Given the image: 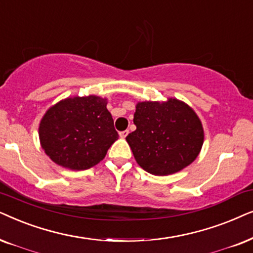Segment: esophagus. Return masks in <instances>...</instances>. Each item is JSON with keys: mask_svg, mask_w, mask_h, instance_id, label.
<instances>
[{"mask_svg": "<svg viewBox=\"0 0 253 253\" xmlns=\"http://www.w3.org/2000/svg\"><path fill=\"white\" fill-rule=\"evenodd\" d=\"M128 133H129L128 130L126 129V130H123V132H120V133H119V135H120L121 139H125V137H126L127 135H128Z\"/></svg>", "mask_w": 253, "mask_h": 253, "instance_id": "1", "label": "esophagus"}]
</instances>
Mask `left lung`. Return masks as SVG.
<instances>
[{
  "label": "left lung",
  "instance_id": "obj_1",
  "mask_svg": "<svg viewBox=\"0 0 253 253\" xmlns=\"http://www.w3.org/2000/svg\"><path fill=\"white\" fill-rule=\"evenodd\" d=\"M136 129L126 140L137 164L155 176L183 170L199 155L204 128L197 113L176 98L140 102L134 113Z\"/></svg>",
  "mask_w": 253,
  "mask_h": 253
}]
</instances>
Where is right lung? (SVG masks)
<instances>
[{
    "label": "right lung",
    "mask_w": 253,
    "mask_h": 253,
    "mask_svg": "<svg viewBox=\"0 0 253 253\" xmlns=\"http://www.w3.org/2000/svg\"><path fill=\"white\" fill-rule=\"evenodd\" d=\"M106 99L72 97L48 109L39 125L42 149L54 163L70 170H86L105 157L118 140Z\"/></svg>",
    "instance_id": "1"
}]
</instances>
